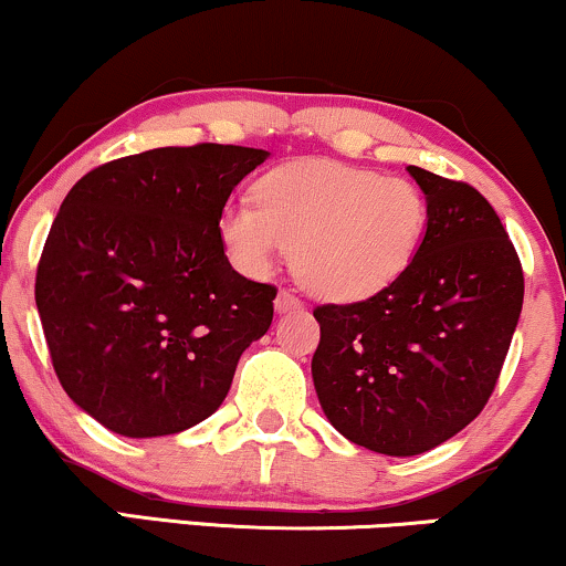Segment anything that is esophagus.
<instances>
[{
  "label": "esophagus",
  "mask_w": 566,
  "mask_h": 566,
  "mask_svg": "<svg viewBox=\"0 0 566 566\" xmlns=\"http://www.w3.org/2000/svg\"><path fill=\"white\" fill-rule=\"evenodd\" d=\"M294 310H302V302H298V296L291 294V291H277L275 296V312L277 315H285V312H294Z\"/></svg>",
  "instance_id": "1"
}]
</instances>
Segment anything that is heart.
Here are the masks:
<instances>
[{
  "instance_id": "1",
  "label": "heart",
  "mask_w": 566,
  "mask_h": 566,
  "mask_svg": "<svg viewBox=\"0 0 566 566\" xmlns=\"http://www.w3.org/2000/svg\"><path fill=\"white\" fill-rule=\"evenodd\" d=\"M430 207L407 178L338 159H296L264 172L249 197L222 207L218 230L230 262L268 275L294 247V270L327 302H361L411 268Z\"/></svg>"
}]
</instances>
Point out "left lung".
<instances>
[{"instance_id": "8db88e82", "label": "left lung", "mask_w": 566, "mask_h": 566, "mask_svg": "<svg viewBox=\"0 0 566 566\" xmlns=\"http://www.w3.org/2000/svg\"><path fill=\"white\" fill-rule=\"evenodd\" d=\"M407 170L430 207L411 268L365 302L315 310L319 407L340 436L386 457L436 449L483 411L525 296L517 251L483 193Z\"/></svg>"}]
</instances>
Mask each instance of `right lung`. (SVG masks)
<instances>
[{
	"label": "right lung",
	"mask_w": 566,
	"mask_h": 566,
	"mask_svg": "<svg viewBox=\"0 0 566 566\" xmlns=\"http://www.w3.org/2000/svg\"><path fill=\"white\" fill-rule=\"evenodd\" d=\"M270 157L249 146H165L70 188L36 272L54 373L125 438L188 430L226 401L235 365L272 323V285L230 268L218 220Z\"/></svg>",
	"instance_id": "right-lung-1"
}]
</instances>
